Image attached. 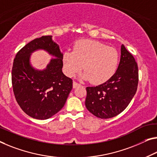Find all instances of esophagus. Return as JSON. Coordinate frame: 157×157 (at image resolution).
Masks as SVG:
<instances>
[{
    "mask_svg": "<svg viewBox=\"0 0 157 157\" xmlns=\"http://www.w3.org/2000/svg\"><path fill=\"white\" fill-rule=\"evenodd\" d=\"M78 86H80V84H79L78 83H77V82H76V81L73 82V88H76V87H78Z\"/></svg>",
    "mask_w": 157,
    "mask_h": 157,
    "instance_id": "1",
    "label": "esophagus"
}]
</instances>
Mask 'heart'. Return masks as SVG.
Segmentation results:
<instances>
[{
  "instance_id": "obj_1",
  "label": "heart",
  "mask_w": 157,
  "mask_h": 157,
  "mask_svg": "<svg viewBox=\"0 0 157 157\" xmlns=\"http://www.w3.org/2000/svg\"><path fill=\"white\" fill-rule=\"evenodd\" d=\"M119 54L114 48L107 47L92 40H81L74 45L73 52L68 50L63 55L64 70L73 76L83 67L81 78L93 83H102L115 73Z\"/></svg>"
}]
</instances>
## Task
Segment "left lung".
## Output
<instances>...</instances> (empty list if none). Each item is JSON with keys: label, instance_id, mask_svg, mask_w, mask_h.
Wrapping results in <instances>:
<instances>
[{"label": "left lung", "instance_id": "obj_1", "mask_svg": "<svg viewBox=\"0 0 157 157\" xmlns=\"http://www.w3.org/2000/svg\"><path fill=\"white\" fill-rule=\"evenodd\" d=\"M138 84V67L124 45L117 70L109 80L97 86L87 87L85 105L100 119H109L121 113L134 97Z\"/></svg>", "mask_w": 157, "mask_h": 157}]
</instances>
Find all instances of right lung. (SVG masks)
I'll list each match as a JSON object with an SVG mask.
<instances>
[{
	"label": "right lung",
	"instance_id": "1",
	"mask_svg": "<svg viewBox=\"0 0 157 157\" xmlns=\"http://www.w3.org/2000/svg\"><path fill=\"white\" fill-rule=\"evenodd\" d=\"M52 36H43L31 40L17 53L12 69L14 97L21 109L29 117L45 120L64 107L70 93L72 79L62 72L63 54ZM43 49L55 56L43 71L30 64V55Z\"/></svg>",
	"mask_w": 157,
	"mask_h": 157
}]
</instances>
